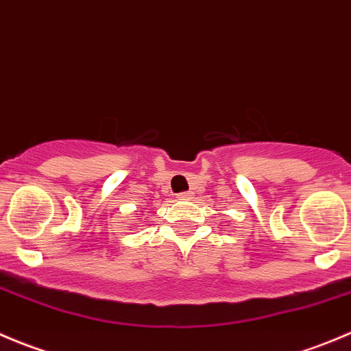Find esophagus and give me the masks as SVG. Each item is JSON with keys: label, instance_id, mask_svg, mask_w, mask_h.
I'll return each mask as SVG.
<instances>
[{"label": "esophagus", "instance_id": "esophagus-1", "mask_svg": "<svg viewBox=\"0 0 351 351\" xmlns=\"http://www.w3.org/2000/svg\"><path fill=\"white\" fill-rule=\"evenodd\" d=\"M180 198V200H190V198H193V193L192 192H182L176 195Z\"/></svg>", "mask_w": 351, "mask_h": 351}]
</instances>
